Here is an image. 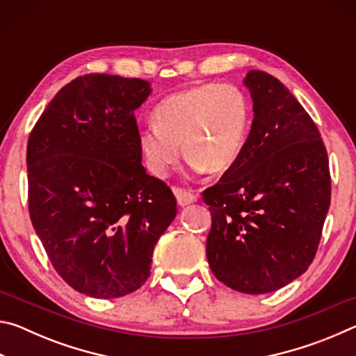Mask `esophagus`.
Masks as SVG:
<instances>
[{"instance_id": "1", "label": "esophagus", "mask_w": 356, "mask_h": 356, "mask_svg": "<svg viewBox=\"0 0 356 356\" xmlns=\"http://www.w3.org/2000/svg\"><path fill=\"white\" fill-rule=\"evenodd\" d=\"M174 195H176V197H177L179 206H182V207L188 206V204L196 201V196L193 195L191 191L184 190V188H174Z\"/></svg>"}]
</instances>
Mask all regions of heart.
<instances>
[{
  "label": "heart",
  "mask_w": 356,
  "mask_h": 356,
  "mask_svg": "<svg viewBox=\"0 0 356 356\" xmlns=\"http://www.w3.org/2000/svg\"><path fill=\"white\" fill-rule=\"evenodd\" d=\"M152 122L141 130L140 146L156 176H165L177 163L180 144L193 170L222 172L242 154L250 104L234 84L204 83L161 100Z\"/></svg>",
  "instance_id": "b5f03b06"
}]
</instances>
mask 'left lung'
Masks as SVG:
<instances>
[{
    "instance_id": "obj_1",
    "label": "left lung",
    "mask_w": 356,
    "mask_h": 356,
    "mask_svg": "<svg viewBox=\"0 0 356 356\" xmlns=\"http://www.w3.org/2000/svg\"><path fill=\"white\" fill-rule=\"evenodd\" d=\"M243 83L254 119L236 163L202 191L212 215L206 252L222 284L268 293L314 261L331 177L318 129L284 84L261 70Z\"/></svg>"
}]
</instances>
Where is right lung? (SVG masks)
I'll return each mask as SVG.
<instances>
[{"instance_id":"obj_1","label":"right lung","mask_w":356,"mask_h":356,"mask_svg":"<svg viewBox=\"0 0 356 356\" xmlns=\"http://www.w3.org/2000/svg\"><path fill=\"white\" fill-rule=\"evenodd\" d=\"M140 78L78 76L29 135L28 207L58 275L94 298H119L150 275L155 243L177 213L163 180L141 165Z\"/></svg>"}]
</instances>
